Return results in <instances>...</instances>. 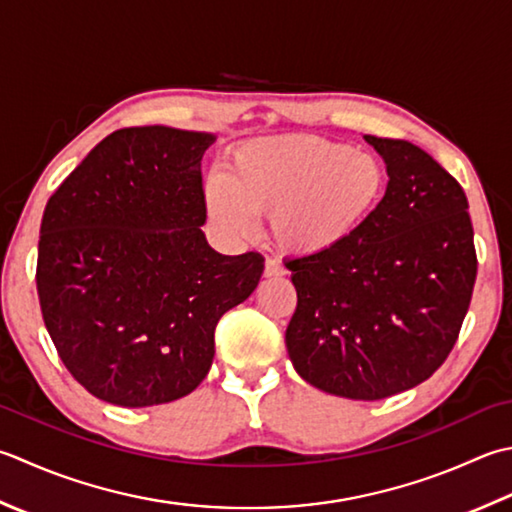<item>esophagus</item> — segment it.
Listing matches in <instances>:
<instances>
[{
  "mask_svg": "<svg viewBox=\"0 0 512 512\" xmlns=\"http://www.w3.org/2000/svg\"><path fill=\"white\" fill-rule=\"evenodd\" d=\"M286 275V268L277 262V259H266L264 264V277H282Z\"/></svg>",
  "mask_w": 512,
  "mask_h": 512,
  "instance_id": "esophagus-1",
  "label": "esophagus"
}]
</instances>
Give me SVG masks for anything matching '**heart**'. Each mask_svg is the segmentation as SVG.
Returning <instances> with one entry per match:
<instances>
[{"instance_id":"b5f03b06","label":"heart","mask_w":512,"mask_h":512,"mask_svg":"<svg viewBox=\"0 0 512 512\" xmlns=\"http://www.w3.org/2000/svg\"><path fill=\"white\" fill-rule=\"evenodd\" d=\"M382 159L319 135H277L237 146L226 179L206 182V206L228 235L244 237L250 215H268L270 237L288 255L319 257L346 244L382 202Z\"/></svg>"}]
</instances>
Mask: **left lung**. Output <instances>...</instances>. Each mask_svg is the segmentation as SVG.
Segmentation results:
<instances>
[{
	"label": "left lung",
	"instance_id": "obj_1",
	"mask_svg": "<svg viewBox=\"0 0 512 512\" xmlns=\"http://www.w3.org/2000/svg\"><path fill=\"white\" fill-rule=\"evenodd\" d=\"M386 159L382 202L346 244L295 257L286 348L308 384L375 402L435 373L453 350L477 277L468 199L404 139L366 135Z\"/></svg>",
	"mask_w": 512,
	"mask_h": 512
}]
</instances>
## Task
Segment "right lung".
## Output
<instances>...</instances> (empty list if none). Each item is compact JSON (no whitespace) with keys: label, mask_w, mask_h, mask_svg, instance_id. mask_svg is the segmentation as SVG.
Segmentation results:
<instances>
[{"label":"right lung","mask_w":512,"mask_h":512,"mask_svg":"<svg viewBox=\"0 0 512 512\" xmlns=\"http://www.w3.org/2000/svg\"><path fill=\"white\" fill-rule=\"evenodd\" d=\"M213 135L119 128L50 195L37 253L44 324L68 373L108 404H168L202 384L215 328L253 293L264 257L202 233Z\"/></svg>","instance_id":"1"}]
</instances>
